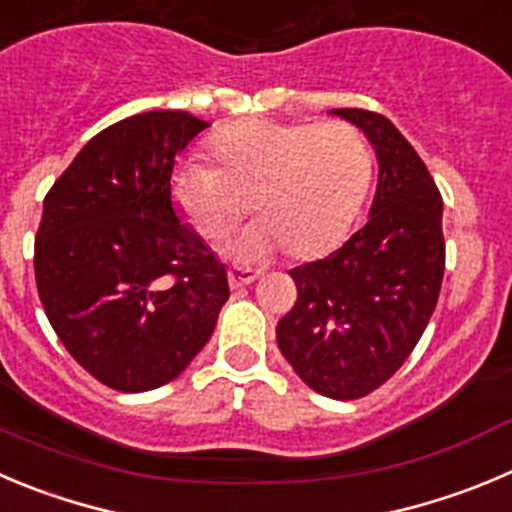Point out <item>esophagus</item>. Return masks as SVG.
<instances>
[{"mask_svg":"<svg viewBox=\"0 0 512 512\" xmlns=\"http://www.w3.org/2000/svg\"><path fill=\"white\" fill-rule=\"evenodd\" d=\"M227 275H229V285H232V288H245V285L255 283L262 272L250 270V267H229Z\"/></svg>","mask_w":512,"mask_h":512,"instance_id":"esophagus-1","label":"esophagus"}]
</instances>
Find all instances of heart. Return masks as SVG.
<instances>
[{
    "label": "heart",
    "instance_id": "obj_1",
    "mask_svg": "<svg viewBox=\"0 0 512 512\" xmlns=\"http://www.w3.org/2000/svg\"><path fill=\"white\" fill-rule=\"evenodd\" d=\"M217 169L184 161L171 176L181 217L207 242H222L245 212L262 214L229 245L237 260L262 262L290 247L315 257L336 247L369 194L374 154L343 121L280 123L252 118L214 133Z\"/></svg>",
    "mask_w": 512,
    "mask_h": 512
}]
</instances>
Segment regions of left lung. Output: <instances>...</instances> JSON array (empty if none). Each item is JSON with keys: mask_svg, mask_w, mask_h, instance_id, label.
<instances>
[{"mask_svg": "<svg viewBox=\"0 0 512 512\" xmlns=\"http://www.w3.org/2000/svg\"><path fill=\"white\" fill-rule=\"evenodd\" d=\"M379 159L369 219L323 260L293 267L298 300L278 323L280 353L313 391L361 399L422 338L444 275L442 197L412 143L381 113L336 108Z\"/></svg>", "mask_w": 512, "mask_h": 512, "instance_id": "obj_1", "label": "left lung"}]
</instances>
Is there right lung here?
<instances>
[{
  "label": "right lung",
  "mask_w": 512,
  "mask_h": 512,
  "mask_svg": "<svg viewBox=\"0 0 512 512\" xmlns=\"http://www.w3.org/2000/svg\"><path fill=\"white\" fill-rule=\"evenodd\" d=\"M209 123L148 111L90 138L47 191L35 280L47 321L100 384H169L212 338L227 267L181 222L171 171Z\"/></svg>",
  "instance_id": "1"
}]
</instances>
